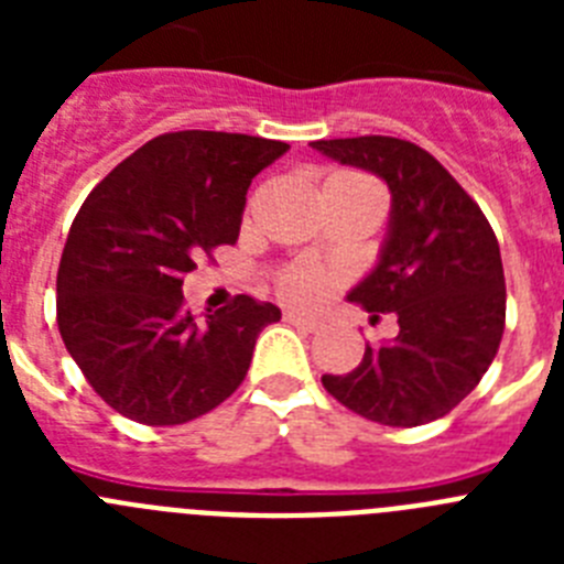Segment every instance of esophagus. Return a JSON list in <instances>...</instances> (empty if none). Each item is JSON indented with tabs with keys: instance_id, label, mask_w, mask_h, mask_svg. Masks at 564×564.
<instances>
[{
	"instance_id": "obj_1",
	"label": "esophagus",
	"mask_w": 564,
	"mask_h": 564,
	"mask_svg": "<svg viewBox=\"0 0 564 564\" xmlns=\"http://www.w3.org/2000/svg\"><path fill=\"white\" fill-rule=\"evenodd\" d=\"M285 322L293 327H302V330H307V333H313L322 327V322H318L316 316H305V313H299V311H285Z\"/></svg>"
}]
</instances>
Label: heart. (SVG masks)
Returning a JSON list of instances; mask_svg holds the SVG:
<instances>
[{"label":"heart","mask_w":564,"mask_h":564,"mask_svg":"<svg viewBox=\"0 0 564 564\" xmlns=\"http://www.w3.org/2000/svg\"><path fill=\"white\" fill-rule=\"evenodd\" d=\"M336 177H356V174H336ZM330 285V273L313 265H291L276 279V291L293 305H313V302L327 296Z\"/></svg>","instance_id":"1"}]
</instances>
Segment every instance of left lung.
<instances>
[{
  "label": "left lung",
  "mask_w": 564,
  "mask_h": 564,
  "mask_svg": "<svg viewBox=\"0 0 564 564\" xmlns=\"http://www.w3.org/2000/svg\"><path fill=\"white\" fill-rule=\"evenodd\" d=\"M341 166L376 174L392 194L378 262L347 293L398 336L364 350L344 376H322L347 410L383 426H421L452 412L495 361L506 327V279L486 214L426 149L387 134L313 141Z\"/></svg>",
  "instance_id": "1"
}]
</instances>
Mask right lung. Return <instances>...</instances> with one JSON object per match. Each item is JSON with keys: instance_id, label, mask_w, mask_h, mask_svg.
<instances>
[{"instance_id": "1", "label": "right lung", "mask_w": 564, "mask_h": 564, "mask_svg": "<svg viewBox=\"0 0 564 564\" xmlns=\"http://www.w3.org/2000/svg\"><path fill=\"white\" fill-rule=\"evenodd\" d=\"M288 149L253 134L169 132L89 192L58 265V330L115 412L174 426L242 383L257 336L282 311L237 296L197 325L183 276L200 253L237 242L248 186Z\"/></svg>"}]
</instances>
